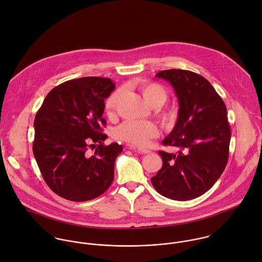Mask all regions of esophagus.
<instances>
[{
    "label": "esophagus",
    "mask_w": 262,
    "mask_h": 262,
    "mask_svg": "<svg viewBox=\"0 0 262 262\" xmlns=\"http://www.w3.org/2000/svg\"><path fill=\"white\" fill-rule=\"evenodd\" d=\"M129 149L130 150H134L140 154H149L151 153L150 150H147V149H142V148H137V147H134V146H129Z\"/></svg>",
    "instance_id": "1"
}]
</instances>
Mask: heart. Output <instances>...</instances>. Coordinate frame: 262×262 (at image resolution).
<instances>
[{"label":"heart","mask_w":262,"mask_h":262,"mask_svg":"<svg viewBox=\"0 0 262 262\" xmlns=\"http://www.w3.org/2000/svg\"><path fill=\"white\" fill-rule=\"evenodd\" d=\"M137 86L147 104L151 107H160L167 100V91L160 83L142 80L138 82ZM119 96V90H115L106 100L105 112L107 115L111 116L114 114ZM157 115L164 124H170L177 117V111L173 107H164L158 110ZM157 135V127L150 121L127 120L120 124L115 130L116 139L140 147L146 146L150 140L155 138Z\"/></svg>","instance_id":"heart-1"}]
</instances>
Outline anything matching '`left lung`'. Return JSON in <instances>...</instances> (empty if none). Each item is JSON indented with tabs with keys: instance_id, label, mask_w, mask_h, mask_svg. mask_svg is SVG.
I'll list each match as a JSON object with an SVG mask.
<instances>
[{
	"instance_id": "obj_1",
	"label": "left lung",
	"mask_w": 262,
	"mask_h": 262,
	"mask_svg": "<svg viewBox=\"0 0 262 262\" xmlns=\"http://www.w3.org/2000/svg\"><path fill=\"white\" fill-rule=\"evenodd\" d=\"M156 77L169 81L178 97V121L162 144L177 147L179 152H158L163 165L151 182L166 198L191 200L206 193L228 163L231 128L227 107L200 74L169 69L158 72Z\"/></svg>"
}]
</instances>
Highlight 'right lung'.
<instances>
[{
    "mask_svg": "<svg viewBox=\"0 0 262 262\" xmlns=\"http://www.w3.org/2000/svg\"><path fill=\"white\" fill-rule=\"evenodd\" d=\"M110 78L86 76L67 80L45 98L34 118L32 151L40 173L58 196L83 202L102 195L114 179L122 146H105L102 117L105 99L114 90ZM99 145L95 148L93 143ZM95 148L93 155L87 150Z\"/></svg>",
    "mask_w": 262,
    "mask_h": 262,
    "instance_id": "add662e5",
    "label": "right lung"
}]
</instances>
